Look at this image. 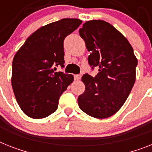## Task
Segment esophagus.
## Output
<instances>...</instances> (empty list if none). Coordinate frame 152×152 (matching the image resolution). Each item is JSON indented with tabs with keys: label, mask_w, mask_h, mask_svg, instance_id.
<instances>
[{
	"label": "esophagus",
	"mask_w": 152,
	"mask_h": 152,
	"mask_svg": "<svg viewBox=\"0 0 152 152\" xmlns=\"http://www.w3.org/2000/svg\"><path fill=\"white\" fill-rule=\"evenodd\" d=\"M81 78V75H74V79L76 80H80Z\"/></svg>",
	"instance_id": "esophagus-1"
}]
</instances>
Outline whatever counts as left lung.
<instances>
[{
    "mask_svg": "<svg viewBox=\"0 0 152 152\" xmlns=\"http://www.w3.org/2000/svg\"><path fill=\"white\" fill-rule=\"evenodd\" d=\"M90 52L88 62L97 66L95 77L85 74V91L78 104L86 114L98 119L117 113L131 93L136 80L137 59L125 37L110 23L102 20L85 22L79 31Z\"/></svg>",
    "mask_w": 152,
    "mask_h": 152,
    "instance_id": "1",
    "label": "left lung"
}]
</instances>
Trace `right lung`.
<instances>
[{
    "instance_id": "obj_1",
    "label": "right lung",
    "mask_w": 152,
    "mask_h": 152,
    "mask_svg": "<svg viewBox=\"0 0 152 152\" xmlns=\"http://www.w3.org/2000/svg\"><path fill=\"white\" fill-rule=\"evenodd\" d=\"M82 23L63 18L41 27L26 39L12 63L11 85L21 110L33 119L44 118L58 108L62 93L72 83V74L55 72L64 67V39Z\"/></svg>"
}]
</instances>
